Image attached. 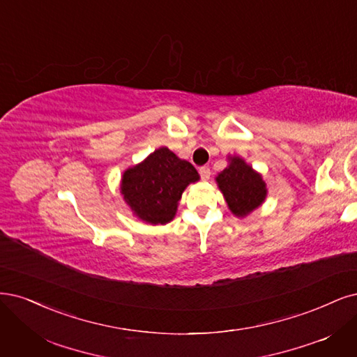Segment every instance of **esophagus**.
<instances>
[{"mask_svg": "<svg viewBox=\"0 0 357 357\" xmlns=\"http://www.w3.org/2000/svg\"><path fill=\"white\" fill-rule=\"evenodd\" d=\"M199 174H201V178H202V180H208V178H210V176H211L210 167H206V165L201 167V168H199Z\"/></svg>", "mask_w": 357, "mask_h": 357, "instance_id": "1", "label": "esophagus"}]
</instances>
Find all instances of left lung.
Returning a JSON list of instances; mask_svg holds the SVG:
<instances>
[{"label":"left lung","instance_id":"left-lung-1","mask_svg":"<svg viewBox=\"0 0 357 357\" xmlns=\"http://www.w3.org/2000/svg\"><path fill=\"white\" fill-rule=\"evenodd\" d=\"M215 180L230 211L238 217L250 214L266 198V183L261 176L238 156L230 158V164Z\"/></svg>","mask_w":357,"mask_h":357}]
</instances>
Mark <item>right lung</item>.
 Returning a JSON list of instances; mask_svg holds the SVG:
<instances>
[{"mask_svg": "<svg viewBox=\"0 0 357 357\" xmlns=\"http://www.w3.org/2000/svg\"><path fill=\"white\" fill-rule=\"evenodd\" d=\"M198 180V171L190 162L161 147L126 171L121 192L139 218L151 225H165L174 218L183 190Z\"/></svg>", "mask_w": 357, "mask_h": 357, "instance_id": "1", "label": "right lung"}]
</instances>
